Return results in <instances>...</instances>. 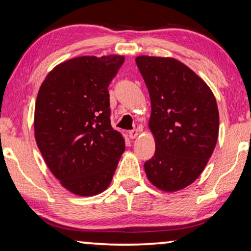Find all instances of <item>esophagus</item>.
I'll return each mask as SVG.
<instances>
[{
  "instance_id": "34e87169",
  "label": "esophagus",
  "mask_w": 251,
  "mask_h": 251,
  "mask_svg": "<svg viewBox=\"0 0 251 251\" xmlns=\"http://www.w3.org/2000/svg\"><path fill=\"white\" fill-rule=\"evenodd\" d=\"M128 136H129V138H136L137 136H138V130L137 129H132V130H129L128 132Z\"/></svg>"
}]
</instances>
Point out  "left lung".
<instances>
[{"label": "left lung", "mask_w": 251, "mask_h": 251, "mask_svg": "<svg viewBox=\"0 0 251 251\" xmlns=\"http://www.w3.org/2000/svg\"><path fill=\"white\" fill-rule=\"evenodd\" d=\"M150 93L149 127L155 153L145 162L146 176L164 192L189 186L203 172L216 147L219 110L203 79L170 57L135 59Z\"/></svg>", "instance_id": "8db88e82"}]
</instances>
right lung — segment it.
Segmentation results:
<instances>
[{
    "mask_svg": "<svg viewBox=\"0 0 251 251\" xmlns=\"http://www.w3.org/2000/svg\"><path fill=\"white\" fill-rule=\"evenodd\" d=\"M124 55H82L59 63L40 86L34 136L46 164L63 188L91 197L108 188L123 135L110 125L108 86Z\"/></svg>",
    "mask_w": 251,
    "mask_h": 251,
    "instance_id": "right-lung-1",
    "label": "right lung"
}]
</instances>
